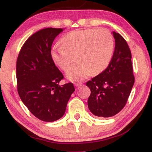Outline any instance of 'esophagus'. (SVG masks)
Segmentation results:
<instances>
[{"label": "esophagus", "instance_id": "34e87169", "mask_svg": "<svg viewBox=\"0 0 152 152\" xmlns=\"http://www.w3.org/2000/svg\"><path fill=\"white\" fill-rule=\"evenodd\" d=\"M75 86L77 88H80V87L82 86V83H75Z\"/></svg>", "mask_w": 152, "mask_h": 152}]
</instances>
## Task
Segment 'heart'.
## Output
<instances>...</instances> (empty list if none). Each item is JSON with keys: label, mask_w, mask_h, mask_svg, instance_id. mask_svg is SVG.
Segmentation results:
<instances>
[{"label": "heart", "mask_w": 152, "mask_h": 152, "mask_svg": "<svg viewBox=\"0 0 152 152\" xmlns=\"http://www.w3.org/2000/svg\"><path fill=\"white\" fill-rule=\"evenodd\" d=\"M115 42L109 31L88 28L74 31L61 39V45L52 48L50 55L54 64L67 72L73 81H80L91 74H99L108 68L112 60Z\"/></svg>", "instance_id": "1"}]
</instances>
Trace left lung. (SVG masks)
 <instances>
[{"mask_svg":"<svg viewBox=\"0 0 152 152\" xmlns=\"http://www.w3.org/2000/svg\"><path fill=\"white\" fill-rule=\"evenodd\" d=\"M113 34L115 49L109 66L86 83L91 90L88 109L99 117H111L121 111L134 83L129 47L119 34L113 32Z\"/></svg>","mask_w":152,"mask_h":152,"instance_id":"1","label":"left lung"}]
</instances>
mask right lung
Masks as SVG:
<instances>
[{
  "label": "right lung",
  "mask_w": 152,
  "mask_h": 152,
  "mask_svg": "<svg viewBox=\"0 0 152 152\" xmlns=\"http://www.w3.org/2000/svg\"><path fill=\"white\" fill-rule=\"evenodd\" d=\"M63 31L47 28L31 35L23 43L17 58L19 96L31 114L46 122L55 121L64 116L75 91L71 82L59 85L64 75L50 55L52 43Z\"/></svg>",
  "instance_id": "add662e5"
}]
</instances>
